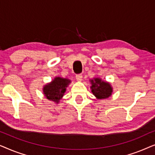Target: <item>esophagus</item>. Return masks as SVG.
Masks as SVG:
<instances>
[{
	"instance_id": "1",
	"label": "esophagus",
	"mask_w": 155,
	"mask_h": 155,
	"mask_svg": "<svg viewBox=\"0 0 155 155\" xmlns=\"http://www.w3.org/2000/svg\"><path fill=\"white\" fill-rule=\"evenodd\" d=\"M76 80H78V81H82V74H78V75H76Z\"/></svg>"
}]
</instances>
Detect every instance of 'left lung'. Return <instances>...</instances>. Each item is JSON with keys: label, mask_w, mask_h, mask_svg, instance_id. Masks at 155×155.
Wrapping results in <instances>:
<instances>
[{"label": "left lung", "mask_w": 155, "mask_h": 155, "mask_svg": "<svg viewBox=\"0 0 155 155\" xmlns=\"http://www.w3.org/2000/svg\"><path fill=\"white\" fill-rule=\"evenodd\" d=\"M90 89L93 95L98 99H106L111 96L113 87L109 82L102 80L100 78H94L90 80Z\"/></svg>", "instance_id": "1"}]
</instances>
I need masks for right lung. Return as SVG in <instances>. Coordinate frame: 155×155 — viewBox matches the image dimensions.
Returning <instances> with one entry per match:
<instances>
[{
	"label": "right lung",
	"mask_w": 155,
	"mask_h": 155,
	"mask_svg": "<svg viewBox=\"0 0 155 155\" xmlns=\"http://www.w3.org/2000/svg\"><path fill=\"white\" fill-rule=\"evenodd\" d=\"M71 82V80L68 78L55 77L51 82L44 85L42 90L44 97L49 101L59 103Z\"/></svg>",
	"instance_id": "obj_1"
}]
</instances>
